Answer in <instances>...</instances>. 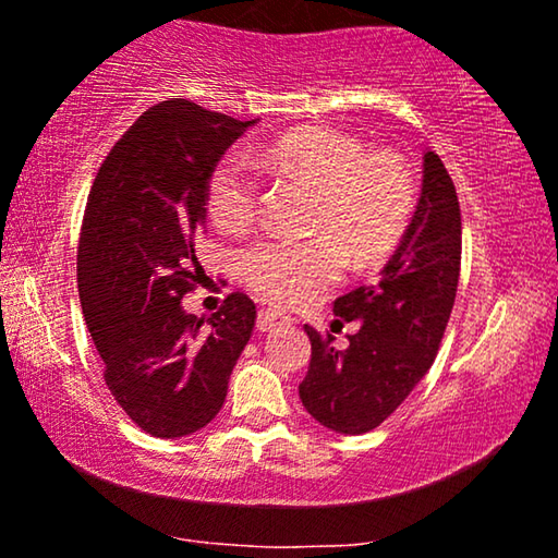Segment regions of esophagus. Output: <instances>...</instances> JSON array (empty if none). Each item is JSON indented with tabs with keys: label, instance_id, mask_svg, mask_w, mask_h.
<instances>
[{
	"label": "esophagus",
	"instance_id": "34e87169",
	"mask_svg": "<svg viewBox=\"0 0 558 558\" xmlns=\"http://www.w3.org/2000/svg\"><path fill=\"white\" fill-rule=\"evenodd\" d=\"M292 319L287 315H281V312H274V310H262L256 317V330L262 332H274V330H281V327H287Z\"/></svg>",
	"mask_w": 558,
	"mask_h": 558
}]
</instances>
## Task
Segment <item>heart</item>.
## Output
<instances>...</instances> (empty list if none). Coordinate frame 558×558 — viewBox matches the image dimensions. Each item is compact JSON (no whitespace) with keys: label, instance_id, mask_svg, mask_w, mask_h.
<instances>
[{"label":"heart","instance_id":"obj_1","mask_svg":"<svg viewBox=\"0 0 558 558\" xmlns=\"http://www.w3.org/2000/svg\"><path fill=\"white\" fill-rule=\"evenodd\" d=\"M256 162L315 187V235H264L239 258L256 294L281 304L315 300L342 277L348 251L371 262L396 246L416 203V178L399 151H368L353 134L302 126L266 144ZM262 174L241 151H226L205 182V208L223 233H246L258 218Z\"/></svg>","mask_w":558,"mask_h":558}]
</instances>
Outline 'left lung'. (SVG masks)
Masks as SVG:
<instances>
[{
    "instance_id": "8db88e82",
    "label": "left lung",
    "mask_w": 558,
    "mask_h": 558,
    "mask_svg": "<svg viewBox=\"0 0 558 558\" xmlns=\"http://www.w3.org/2000/svg\"><path fill=\"white\" fill-rule=\"evenodd\" d=\"M462 262L454 182L437 151L424 155L422 197L393 256L373 284L335 300V325L353 323L348 348L304 325L312 342L300 384L304 409L327 429L365 434L407 401L432 368L452 315Z\"/></svg>"
}]
</instances>
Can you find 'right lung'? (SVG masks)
I'll list each match as a JSON object with an SVG mask.
<instances>
[{
	"label": "right lung",
	"mask_w": 558,
	"mask_h": 558,
	"mask_svg": "<svg viewBox=\"0 0 558 558\" xmlns=\"http://www.w3.org/2000/svg\"><path fill=\"white\" fill-rule=\"evenodd\" d=\"M251 124L185 98L162 101L126 129L90 185L78 241L83 317L106 386L151 437H185L216 418L254 330L256 307L241 292L208 325L182 310L205 279L195 256L205 182Z\"/></svg>",
	"instance_id": "1"
}]
</instances>
